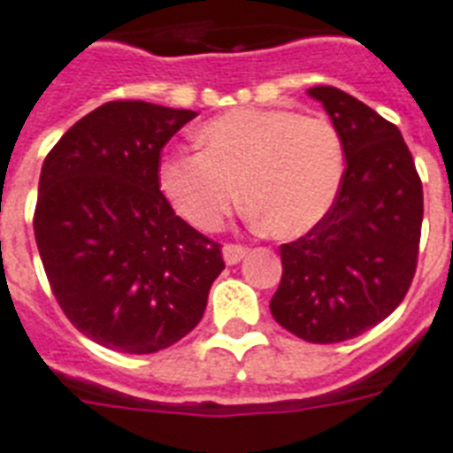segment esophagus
<instances>
[{
  "label": "esophagus",
  "instance_id": "1",
  "mask_svg": "<svg viewBox=\"0 0 453 453\" xmlns=\"http://www.w3.org/2000/svg\"><path fill=\"white\" fill-rule=\"evenodd\" d=\"M246 253H249V249H244V246H237V244L223 246V260H226V265H237V262L244 260Z\"/></svg>",
  "mask_w": 453,
  "mask_h": 453
}]
</instances>
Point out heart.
<instances>
[{"label":"heart","mask_w":453,"mask_h":453,"mask_svg":"<svg viewBox=\"0 0 453 453\" xmlns=\"http://www.w3.org/2000/svg\"><path fill=\"white\" fill-rule=\"evenodd\" d=\"M197 140L203 151L163 156L158 184L200 230H216L242 188L253 223L302 237L329 214L343 184V142L322 117L237 108L204 121Z\"/></svg>","instance_id":"b5f03b06"}]
</instances>
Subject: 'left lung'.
Masks as SVG:
<instances>
[{"mask_svg":"<svg viewBox=\"0 0 453 453\" xmlns=\"http://www.w3.org/2000/svg\"><path fill=\"white\" fill-rule=\"evenodd\" d=\"M341 135L343 184L329 214L280 246L273 320L309 343H341L403 302L419 253L424 193L394 124L336 87H311Z\"/></svg>","mask_w":453,"mask_h":453,"instance_id":"left-lung-1","label":"left lung"}]
</instances>
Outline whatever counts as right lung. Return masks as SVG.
Instances as JSON below:
<instances>
[{
    "instance_id": "obj_1",
    "label": "right lung",
    "mask_w": 453,
    "mask_h": 453,
    "mask_svg": "<svg viewBox=\"0 0 453 453\" xmlns=\"http://www.w3.org/2000/svg\"><path fill=\"white\" fill-rule=\"evenodd\" d=\"M193 110L110 101L45 156L34 234L75 329L104 348L151 355L196 329L226 265L220 246L174 214L158 158Z\"/></svg>"
}]
</instances>
